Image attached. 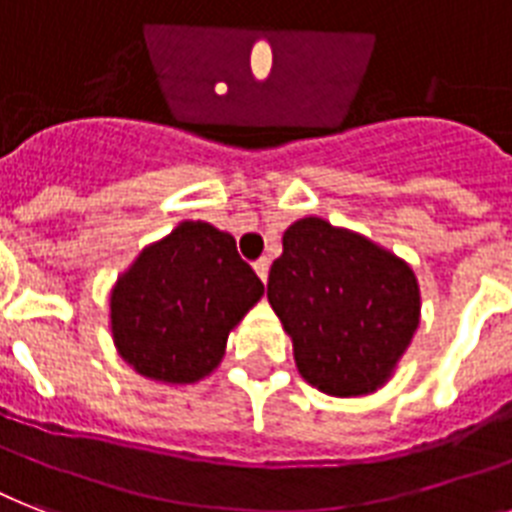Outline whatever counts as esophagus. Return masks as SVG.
Here are the masks:
<instances>
[{"label": "esophagus", "mask_w": 512, "mask_h": 512, "mask_svg": "<svg viewBox=\"0 0 512 512\" xmlns=\"http://www.w3.org/2000/svg\"><path fill=\"white\" fill-rule=\"evenodd\" d=\"M268 270H270V260L268 257H260L255 263V273L260 276V281H268Z\"/></svg>", "instance_id": "34e87169"}]
</instances>
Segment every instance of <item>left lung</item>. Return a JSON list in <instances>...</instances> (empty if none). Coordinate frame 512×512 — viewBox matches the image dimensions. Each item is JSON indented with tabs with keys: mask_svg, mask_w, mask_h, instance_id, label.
Here are the masks:
<instances>
[{
	"mask_svg": "<svg viewBox=\"0 0 512 512\" xmlns=\"http://www.w3.org/2000/svg\"><path fill=\"white\" fill-rule=\"evenodd\" d=\"M268 302L292 336L299 376L331 397L381 389L421 323L413 268L368 236L315 215L284 231Z\"/></svg>",
	"mask_w": 512,
	"mask_h": 512,
	"instance_id": "8db88e82",
	"label": "left lung"
}]
</instances>
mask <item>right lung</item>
I'll list each match as a JSON object with an SVG mask.
<instances>
[{
    "instance_id": "add662e5",
    "label": "right lung",
    "mask_w": 512,
    "mask_h": 512,
    "mask_svg": "<svg viewBox=\"0 0 512 512\" xmlns=\"http://www.w3.org/2000/svg\"><path fill=\"white\" fill-rule=\"evenodd\" d=\"M265 294L234 236L184 220L139 252L110 292L118 355L160 384H197L226 355L228 334Z\"/></svg>"
}]
</instances>
